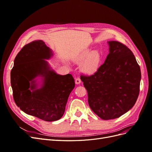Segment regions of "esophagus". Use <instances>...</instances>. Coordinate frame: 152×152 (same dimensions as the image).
<instances>
[{"instance_id":"obj_1","label":"esophagus","mask_w":152,"mask_h":152,"mask_svg":"<svg viewBox=\"0 0 152 152\" xmlns=\"http://www.w3.org/2000/svg\"><path fill=\"white\" fill-rule=\"evenodd\" d=\"M80 82H81V80L79 77L75 78V84H79Z\"/></svg>"}]
</instances>
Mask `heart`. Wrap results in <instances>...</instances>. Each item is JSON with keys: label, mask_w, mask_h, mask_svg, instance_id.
I'll return each mask as SVG.
<instances>
[{"label": "heart", "mask_w": 152, "mask_h": 152, "mask_svg": "<svg viewBox=\"0 0 152 152\" xmlns=\"http://www.w3.org/2000/svg\"><path fill=\"white\" fill-rule=\"evenodd\" d=\"M85 61L82 65V70L87 74H92L98 70L102 62V58L98 52L93 53L87 50L82 53L79 58V61Z\"/></svg>", "instance_id": "heart-1"}]
</instances>
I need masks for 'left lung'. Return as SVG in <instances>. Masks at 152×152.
Here are the masks:
<instances>
[{
  "label": "left lung",
  "instance_id": "1",
  "mask_svg": "<svg viewBox=\"0 0 152 152\" xmlns=\"http://www.w3.org/2000/svg\"><path fill=\"white\" fill-rule=\"evenodd\" d=\"M110 53L93 75H81L91 110L103 120L120 117L136 103L140 93V67L126 45L110 41Z\"/></svg>",
  "mask_w": 152,
  "mask_h": 152
}]
</instances>
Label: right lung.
Returning <instances> with one entry per match:
<instances>
[{
    "mask_svg": "<svg viewBox=\"0 0 152 152\" xmlns=\"http://www.w3.org/2000/svg\"><path fill=\"white\" fill-rule=\"evenodd\" d=\"M51 56L50 49L43 41H33L18 53L11 72L12 95L16 105L26 114L48 122L62 117L68 96L75 87L71 74L59 75L49 70L44 59ZM38 75L45 77L44 85L31 92L29 89L35 86L33 80Z\"/></svg>",
    "mask_w": 152,
    "mask_h": 152,
    "instance_id": "add662e5",
    "label": "right lung"
}]
</instances>
